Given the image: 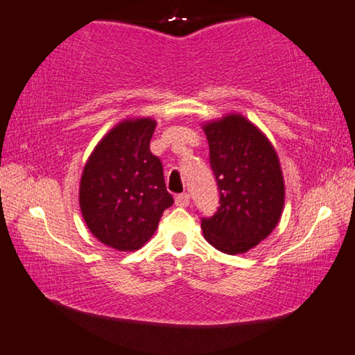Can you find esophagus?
<instances>
[{
  "instance_id": "esophagus-1",
  "label": "esophagus",
  "mask_w": 355,
  "mask_h": 355,
  "mask_svg": "<svg viewBox=\"0 0 355 355\" xmlns=\"http://www.w3.org/2000/svg\"><path fill=\"white\" fill-rule=\"evenodd\" d=\"M177 207H188L189 205V194H178L175 198Z\"/></svg>"
}]
</instances>
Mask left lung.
Masks as SVG:
<instances>
[{
  "label": "left lung",
  "instance_id": "1",
  "mask_svg": "<svg viewBox=\"0 0 355 355\" xmlns=\"http://www.w3.org/2000/svg\"><path fill=\"white\" fill-rule=\"evenodd\" d=\"M202 130L220 207L200 226L216 250L239 255L266 239L280 221L285 202L282 167L271 140L244 114L205 121Z\"/></svg>",
  "mask_w": 355,
  "mask_h": 355
}]
</instances>
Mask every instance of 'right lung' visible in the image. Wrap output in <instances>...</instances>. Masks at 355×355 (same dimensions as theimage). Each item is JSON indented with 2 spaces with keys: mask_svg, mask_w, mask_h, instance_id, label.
Returning <instances> with one entry per match:
<instances>
[{
  "mask_svg": "<svg viewBox=\"0 0 355 355\" xmlns=\"http://www.w3.org/2000/svg\"><path fill=\"white\" fill-rule=\"evenodd\" d=\"M156 121L125 118L105 134L84 164L79 209L95 239L119 252H135L151 239L164 210L173 204L159 157L150 140Z\"/></svg>",
  "mask_w": 355,
  "mask_h": 355,
  "instance_id": "1",
  "label": "right lung"
}]
</instances>
